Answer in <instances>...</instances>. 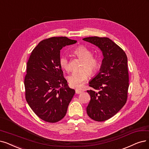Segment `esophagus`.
<instances>
[{"instance_id":"34e87169","label":"esophagus","mask_w":149,"mask_h":149,"mask_svg":"<svg viewBox=\"0 0 149 149\" xmlns=\"http://www.w3.org/2000/svg\"><path fill=\"white\" fill-rule=\"evenodd\" d=\"M75 92H76V93H77V94H79V93H82V90H80V89H76V90H75Z\"/></svg>"}]
</instances>
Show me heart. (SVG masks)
Instances as JSON below:
<instances>
[{
    "mask_svg": "<svg viewBox=\"0 0 149 149\" xmlns=\"http://www.w3.org/2000/svg\"><path fill=\"white\" fill-rule=\"evenodd\" d=\"M74 53L83 61L81 70H87L89 74L92 76L97 73L100 67V63L97 58L93 57V53L90 49L85 46H79L75 49ZM59 64L63 70L67 71H69L70 64L67 56L63 55L60 57ZM86 71L82 70L78 72H74L69 75L67 77L69 85L73 88H80L88 78V74L87 72L88 71Z\"/></svg>",
    "mask_w": 149,
    "mask_h": 149,
    "instance_id": "1",
    "label": "heart"
}]
</instances>
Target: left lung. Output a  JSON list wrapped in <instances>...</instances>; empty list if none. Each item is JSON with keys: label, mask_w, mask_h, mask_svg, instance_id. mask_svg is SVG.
Listing matches in <instances>:
<instances>
[{"label": "left lung", "mask_w": 149, "mask_h": 149, "mask_svg": "<svg viewBox=\"0 0 149 149\" xmlns=\"http://www.w3.org/2000/svg\"><path fill=\"white\" fill-rule=\"evenodd\" d=\"M97 46L103 56L100 71L89 82L91 101L87 106L92 119L103 122L116 115L127 102L129 76L125 52L107 37L82 39Z\"/></svg>", "instance_id": "8db88e82"}]
</instances>
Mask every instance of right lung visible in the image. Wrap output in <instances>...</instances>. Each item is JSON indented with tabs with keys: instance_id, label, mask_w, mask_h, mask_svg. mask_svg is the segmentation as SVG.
I'll list each match as a JSON object with an SVG mask.
<instances>
[{
	"instance_id": "add662e5",
	"label": "right lung",
	"mask_w": 149,
	"mask_h": 149,
	"mask_svg": "<svg viewBox=\"0 0 149 149\" xmlns=\"http://www.w3.org/2000/svg\"><path fill=\"white\" fill-rule=\"evenodd\" d=\"M76 42L66 37L45 39L29 58L24 79L26 99L35 114L44 121L55 123L62 120L75 93L64 78L59 58L63 47Z\"/></svg>"
}]
</instances>
